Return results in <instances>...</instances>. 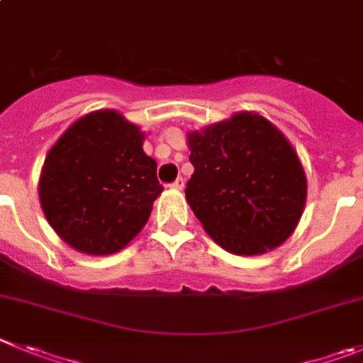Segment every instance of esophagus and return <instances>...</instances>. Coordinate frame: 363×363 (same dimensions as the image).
<instances>
[{
    "label": "esophagus",
    "instance_id": "obj_1",
    "mask_svg": "<svg viewBox=\"0 0 363 363\" xmlns=\"http://www.w3.org/2000/svg\"><path fill=\"white\" fill-rule=\"evenodd\" d=\"M171 187H172V189H176V191H182V189L185 187L184 178H176L174 182H172V184H171Z\"/></svg>",
    "mask_w": 363,
    "mask_h": 363
}]
</instances>
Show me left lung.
<instances>
[{
    "label": "left lung",
    "mask_w": 363,
    "mask_h": 363,
    "mask_svg": "<svg viewBox=\"0 0 363 363\" xmlns=\"http://www.w3.org/2000/svg\"><path fill=\"white\" fill-rule=\"evenodd\" d=\"M194 174L185 198L205 232L235 255H257L294 234L306 205L304 169L284 135L257 113L187 135Z\"/></svg>",
    "instance_id": "8db88e82"
}]
</instances>
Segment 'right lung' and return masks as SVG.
I'll list each match as a JSON object with an SVG mask.
<instances>
[{"mask_svg":"<svg viewBox=\"0 0 363 363\" xmlns=\"http://www.w3.org/2000/svg\"><path fill=\"white\" fill-rule=\"evenodd\" d=\"M144 133L121 113L81 116L46 155L39 201L50 227L77 252L109 255L138 235L164 187Z\"/></svg>","mask_w":363,"mask_h":363,"instance_id":"add662e5","label":"right lung"}]
</instances>
